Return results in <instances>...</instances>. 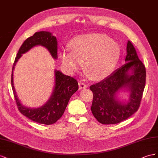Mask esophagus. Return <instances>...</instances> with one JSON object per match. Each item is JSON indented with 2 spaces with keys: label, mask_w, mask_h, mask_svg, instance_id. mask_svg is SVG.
Listing matches in <instances>:
<instances>
[{
  "label": "esophagus",
  "mask_w": 158,
  "mask_h": 158,
  "mask_svg": "<svg viewBox=\"0 0 158 158\" xmlns=\"http://www.w3.org/2000/svg\"><path fill=\"white\" fill-rule=\"evenodd\" d=\"M79 87L80 90H81V89L87 88V85H85V83H84L82 81H79Z\"/></svg>",
  "instance_id": "esophagus-1"
}]
</instances>
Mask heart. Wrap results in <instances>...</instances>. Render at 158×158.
Listing matches in <instances>:
<instances>
[{"instance_id": "1", "label": "heart", "mask_w": 158, "mask_h": 158, "mask_svg": "<svg viewBox=\"0 0 158 158\" xmlns=\"http://www.w3.org/2000/svg\"><path fill=\"white\" fill-rule=\"evenodd\" d=\"M71 52H63L60 58L64 68L72 74L78 71L85 61L88 75L94 80L109 75L118 61L119 45L106 35L90 33L79 35L69 44Z\"/></svg>"}]
</instances>
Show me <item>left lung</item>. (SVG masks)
Here are the masks:
<instances>
[{"instance_id": "obj_1", "label": "left lung", "mask_w": 158, "mask_h": 158, "mask_svg": "<svg viewBox=\"0 0 158 158\" xmlns=\"http://www.w3.org/2000/svg\"><path fill=\"white\" fill-rule=\"evenodd\" d=\"M125 62L108 77L90 87L93 93L92 113L101 124H118L131 116L139 106L146 84V68L130 41ZM122 91L129 92L127 101L119 98Z\"/></svg>"}]
</instances>
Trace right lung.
Returning <instances> with one entry per match:
<instances>
[{
  "label": "right lung",
  "mask_w": 158,
  "mask_h": 158,
  "mask_svg": "<svg viewBox=\"0 0 158 158\" xmlns=\"http://www.w3.org/2000/svg\"><path fill=\"white\" fill-rule=\"evenodd\" d=\"M46 48L54 60L57 59V40L49 31H40L27 38L20 48L12 67L11 84L14 96L21 113L27 118L40 124L49 125L59 120L68 104L71 97L79 89L78 83L70 76L65 75L59 70L55 69V85L51 97L45 104L38 108H30L23 105L19 100L14 86L13 71L17 61L22 54L28 52L35 46Z\"/></svg>",
  "instance_id": "add662e5"
}]
</instances>
